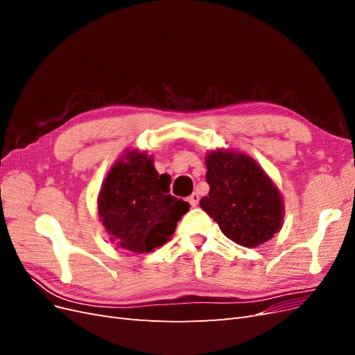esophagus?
Masks as SVG:
<instances>
[{
    "label": "esophagus",
    "mask_w": 355,
    "mask_h": 355,
    "mask_svg": "<svg viewBox=\"0 0 355 355\" xmlns=\"http://www.w3.org/2000/svg\"><path fill=\"white\" fill-rule=\"evenodd\" d=\"M188 201H189V204L192 207H197V204H198V201H200V196L197 194V192H194V194H192L189 198H188Z\"/></svg>",
    "instance_id": "esophagus-1"
}]
</instances>
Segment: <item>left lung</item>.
Masks as SVG:
<instances>
[{
    "instance_id": "8db88e82",
    "label": "left lung",
    "mask_w": 355,
    "mask_h": 355,
    "mask_svg": "<svg viewBox=\"0 0 355 355\" xmlns=\"http://www.w3.org/2000/svg\"><path fill=\"white\" fill-rule=\"evenodd\" d=\"M209 196L200 207L223 235L244 247H257L282 230L284 200L272 179L256 161L232 149L206 155Z\"/></svg>"
}]
</instances>
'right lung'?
Masks as SVG:
<instances>
[{
    "mask_svg": "<svg viewBox=\"0 0 355 355\" xmlns=\"http://www.w3.org/2000/svg\"><path fill=\"white\" fill-rule=\"evenodd\" d=\"M170 182L145 151L127 149L115 161L98 196L99 219L112 243L149 253L171 239L189 204L168 194Z\"/></svg>",
    "mask_w": 355,
    "mask_h": 355,
    "instance_id": "add662e5",
    "label": "right lung"
}]
</instances>
